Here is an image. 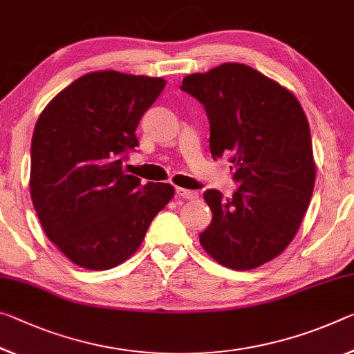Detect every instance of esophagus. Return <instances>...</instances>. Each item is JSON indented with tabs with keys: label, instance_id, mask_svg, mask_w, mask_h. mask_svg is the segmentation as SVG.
Here are the masks:
<instances>
[{
	"label": "esophagus",
	"instance_id": "obj_1",
	"mask_svg": "<svg viewBox=\"0 0 354 354\" xmlns=\"http://www.w3.org/2000/svg\"><path fill=\"white\" fill-rule=\"evenodd\" d=\"M176 195L179 198H184V200H197L200 197V194L195 192V190H187L183 187H176Z\"/></svg>",
	"mask_w": 354,
	"mask_h": 354
}]
</instances>
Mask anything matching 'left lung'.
<instances>
[{
  "label": "left lung",
  "mask_w": 354,
  "mask_h": 354,
  "mask_svg": "<svg viewBox=\"0 0 354 354\" xmlns=\"http://www.w3.org/2000/svg\"><path fill=\"white\" fill-rule=\"evenodd\" d=\"M181 89L205 105L211 154L232 156L239 183L232 198L216 189L203 194L212 222L201 248L234 271L265 265L295 239L315 186L304 110L290 89L241 63L190 74Z\"/></svg>",
  "instance_id": "left-lung-1"
}]
</instances>
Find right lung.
I'll use <instances>...</instances> for the list:
<instances>
[{
  "instance_id": "add662e5",
  "label": "right lung",
  "mask_w": 354,
  "mask_h": 354,
  "mask_svg": "<svg viewBox=\"0 0 354 354\" xmlns=\"http://www.w3.org/2000/svg\"><path fill=\"white\" fill-rule=\"evenodd\" d=\"M160 77L96 71L78 77L39 115L30 192L48 239L74 265L105 271L131 258L175 195L122 170L138 147L140 120L159 97Z\"/></svg>"
}]
</instances>
